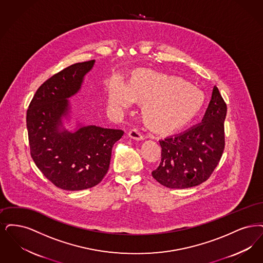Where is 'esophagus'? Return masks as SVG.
Segmentation results:
<instances>
[{"label":"esophagus","mask_w":263,"mask_h":263,"mask_svg":"<svg viewBox=\"0 0 263 263\" xmlns=\"http://www.w3.org/2000/svg\"><path fill=\"white\" fill-rule=\"evenodd\" d=\"M128 137H130V138H133V139H135V140H143V139L145 138L144 136H143L139 130L136 129V128L130 129V130L128 132Z\"/></svg>","instance_id":"1"}]
</instances>
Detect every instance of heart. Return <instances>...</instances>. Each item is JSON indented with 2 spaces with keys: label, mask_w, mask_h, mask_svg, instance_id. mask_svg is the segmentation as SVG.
<instances>
[{
  "label": "heart",
  "mask_w": 263,
  "mask_h": 263,
  "mask_svg": "<svg viewBox=\"0 0 263 263\" xmlns=\"http://www.w3.org/2000/svg\"><path fill=\"white\" fill-rule=\"evenodd\" d=\"M108 103L119 109L135 99L144 103L142 112L150 126L169 130L191 119L201 107L203 94L179 79L148 70L138 72L128 84L121 78L110 80Z\"/></svg>",
  "instance_id": "heart-1"
}]
</instances>
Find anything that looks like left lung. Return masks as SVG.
I'll return each instance as SVG.
<instances>
[{
  "instance_id": "1",
  "label": "left lung",
  "mask_w": 263,
  "mask_h": 263,
  "mask_svg": "<svg viewBox=\"0 0 263 263\" xmlns=\"http://www.w3.org/2000/svg\"><path fill=\"white\" fill-rule=\"evenodd\" d=\"M227 105L214 86L201 123L161 139V162L153 178L169 189L198 185L211 176L225 147Z\"/></svg>"
}]
</instances>
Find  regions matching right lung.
<instances>
[{"mask_svg":"<svg viewBox=\"0 0 263 263\" xmlns=\"http://www.w3.org/2000/svg\"><path fill=\"white\" fill-rule=\"evenodd\" d=\"M95 61L61 70L37 89L26 113L30 154L37 168L57 187L81 191L102 181L112 148L123 137L121 129L82 126L69 132L63 124L70 118L69 98L80 91Z\"/></svg>","mask_w":263,"mask_h":263,"instance_id":"right-lung-1","label":"right lung"}]
</instances>
